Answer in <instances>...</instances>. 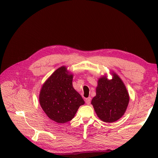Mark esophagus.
<instances>
[{"instance_id": "obj_1", "label": "esophagus", "mask_w": 158, "mask_h": 158, "mask_svg": "<svg viewBox=\"0 0 158 158\" xmlns=\"http://www.w3.org/2000/svg\"><path fill=\"white\" fill-rule=\"evenodd\" d=\"M90 102H91V98H88L85 99V103L87 104V105H89Z\"/></svg>"}]
</instances>
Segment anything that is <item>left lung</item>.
<instances>
[{
  "mask_svg": "<svg viewBox=\"0 0 158 158\" xmlns=\"http://www.w3.org/2000/svg\"><path fill=\"white\" fill-rule=\"evenodd\" d=\"M112 79L102 76L98 80L96 95L92 100L97 116L106 123H113L122 117L128 105L130 96L122 80L115 73Z\"/></svg>",
  "mask_w": 158,
  "mask_h": 158,
  "instance_id": "left-lung-1",
  "label": "left lung"
}]
</instances>
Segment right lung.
<instances>
[{
  "mask_svg": "<svg viewBox=\"0 0 158 158\" xmlns=\"http://www.w3.org/2000/svg\"><path fill=\"white\" fill-rule=\"evenodd\" d=\"M73 75L66 66L60 67L43 83L39 102L50 119L64 123L71 120L85 104L81 96L73 86Z\"/></svg>",
  "mask_w": 158,
  "mask_h": 158,
  "instance_id": "right-lung-1",
  "label": "right lung"
}]
</instances>
